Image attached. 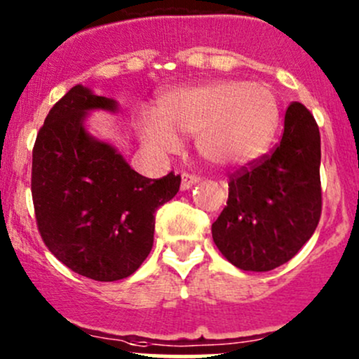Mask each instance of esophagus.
<instances>
[{"label": "esophagus", "mask_w": 359, "mask_h": 359, "mask_svg": "<svg viewBox=\"0 0 359 359\" xmlns=\"http://www.w3.org/2000/svg\"><path fill=\"white\" fill-rule=\"evenodd\" d=\"M199 177L198 175H192V173H182V182H180V187H182V191H187V189H191L194 184L199 182Z\"/></svg>", "instance_id": "1"}]
</instances>
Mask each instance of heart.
<instances>
[{"label":"heart","instance_id":"heart-1","mask_svg":"<svg viewBox=\"0 0 359 359\" xmlns=\"http://www.w3.org/2000/svg\"><path fill=\"white\" fill-rule=\"evenodd\" d=\"M281 105L273 88L242 80L184 86L163 93L155 117L137 126L141 141L156 153L179 148L177 136H196L199 155L215 167L254 163L273 143Z\"/></svg>","mask_w":359,"mask_h":359}]
</instances>
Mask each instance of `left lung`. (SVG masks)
<instances>
[{
	"label": "left lung",
	"instance_id": "1",
	"mask_svg": "<svg viewBox=\"0 0 359 359\" xmlns=\"http://www.w3.org/2000/svg\"><path fill=\"white\" fill-rule=\"evenodd\" d=\"M320 212V133L310 110L293 102L278 147L230 175L212 240L235 267L264 273L298 254Z\"/></svg>",
	"mask_w": 359,
	"mask_h": 359
}]
</instances>
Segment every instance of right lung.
Returning <instances> with one entry per match:
<instances>
[{
  "instance_id": "add662e5",
  "label": "right lung",
  "mask_w": 359,
  "mask_h": 359,
  "mask_svg": "<svg viewBox=\"0 0 359 359\" xmlns=\"http://www.w3.org/2000/svg\"><path fill=\"white\" fill-rule=\"evenodd\" d=\"M90 110L117 102L76 85L47 114L32 151L39 233L57 261L95 281L131 276L148 257L155 212L179 192L180 175L148 179L112 144L85 129Z\"/></svg>"
}]
</instances>
